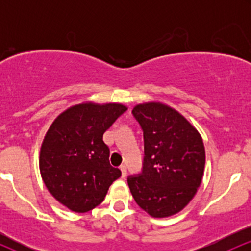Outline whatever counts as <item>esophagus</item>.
Instances as JSON below:
<instances>
[{"mask_svg": "<svg viewBox=\"0 0 251 251\" xmlns=\"http://www.w3.org/2000/svg\"><path fill=\"white\" fill-rule=\"evenodd\" d=\"M120 170H122V176H123V177H125L126 172H127V170H126V165H125V164H122V165H120Z\"/></svg>", "mask_w": 251, "mask_h": 251, "instance_id": "esophagus-1", "label": "esophagus"}]
</instances>
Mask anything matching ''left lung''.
<instances>
[{"instance_id": "left-lung-1", "label": "left lung", "mask_w": 251, "mask_h": 251, "mask_svg": "<svg viewBox=\"0 0 251 251\" xmlns=\"http://www.w3.org/2000/svg\"><path fill=\"white\" fill-rule=\"evenodd\" d=\"M132 114L144 134L142 174L127 183L135 203L152 217L183 210L200 188L205 165L201 134L180 113L160 102L137 105Z\"/></svg>"}]
</instances>
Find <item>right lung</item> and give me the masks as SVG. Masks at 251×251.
<instances>
[{"instance_id": "1", "label": "right lung", "mask_w": 251, "mask_h": 251, "mask_svg": "<svg viewBox=\"0 0 251 251\" xmlns=\"http://www.w3.org/2000/svg\"><path fill=\"white\" fill-rule=\"evenodd\" d=\"M127 107L85 102L54 120L40 151V172L51 196L74 212H87L103 201L122 176L109 164L103 133Z\"/></svg>"}]
</instances>
